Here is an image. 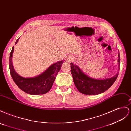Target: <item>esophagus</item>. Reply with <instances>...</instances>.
<instances>
[{"label": "esophagus", "mask_w": 131, "mask_h": 131, "mask_svg": "<svg viewBox=\"0 0 131 131\" xmlns=\"http://www.w3.org/2000/svg\"><path fill=\"white\" fill-rule=\"evenodd\" d=\"M73 59H74V57L72 56H71V55H69V56H68L66 57V60L67 62H70L71 61H72Z\"/></svg>", "instance_id": "obj_1"}]
</instances>
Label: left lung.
<instances>
[{"instance_id":"obj_1","label":"left lung","mask_w":131,"mask_h":131,"mask_svg":"<svg viewBox=\"0 0 131 131\" xmlns=\"http://www.w3.org/2000/svg\"><path fill=\"white\" fill-rule=\"evenodd\" d=\"M118 63L120 66V54H118ZM71 73L74 84L80 93L88 95H96L105 92L115 81L118 73L113 77L105 79H96L90 78L83 73L79 67L70 63Z\"/></svg>"}]
</instances>
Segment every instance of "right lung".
<instances>
[{
    "label": "right lung",
    "mask_w": 131,
    "mask_h": 131,
    "mask_svg": "<svg viewBox=\"0 0 131 131\" xmlns=\"http://www.w3.org/2000/svg\"><path fill=\"white\" fill-rule=\"evenodd\" d=\"M19 38L16 40V44ZM14 46L10 52L9 67L11 77L18 88L25 92L31 95L43 94L49 92L53 84L56 75L61 69L63 61L58 62L51 65L44 72L38 76L33 78H23L18 75L15 71L12 63V57Z\"/></svg>",
    "instance_id": "add662e5"
}]
</instances>
